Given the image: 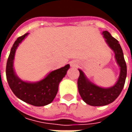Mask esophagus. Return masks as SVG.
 <instances>
[{"mask_svg": "<svg viewBox=\"0 0 132 132\" xmlns=\"http://www.w3.org/2000/svg\"><path fill=\"white\" fill-rule=\"evenodd\" d=\"M70 64H71V67H76L78 66V62H76V61H72L70 62Z\"/></svg>", "mask_w": 132, "mask_h": 132, "instance_id": "1", "label": "esophagus"}]
</instances>
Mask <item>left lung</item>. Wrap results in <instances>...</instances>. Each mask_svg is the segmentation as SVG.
<instances>
[{"mask_svg":"<svg viewBox=\"0 0 132 132\" xmlns=\"http://www.w3.org/2000/svg\"><path fill=\"white\" fill-rule=\"evenodd\" d=\"M105 42L114 53V58L119 66V76L115 84L110 88H102L95 85L87 78L84 72L78 69L80 76L78 79V88L80 97L86 104L91 106H104L114 101L121 93L127 77V65L122 47L119 42L112 37L108 31L102 32Z\"/></svg>","mask_w":132,"mask_h":132,"instance_id":"1","label":"left lung"}]
</instances>
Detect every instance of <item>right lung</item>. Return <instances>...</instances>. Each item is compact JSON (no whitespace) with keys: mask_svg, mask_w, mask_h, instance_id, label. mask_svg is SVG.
I'll return each mask as SVG.
<instances>
[{"mask_svg":"<svg viewBox=\"0 0 132 132\" xmlns=\"http://www.w3.org/2000/svg\"><path fill=\"white\" fill-rule=\"evenodd\" d=\"M29 33L20 37L13 44L7 59L6 78L7 83L16 97L34 106H44L51 103L56 95L59 85L70 68L69 64L49 72L43 79L37 82H28L20 79L14 69L16 49Z\"/></svg>","mask_w":132,"mask_h":132,"instance_id":"right-lung-1","label":"right lung"}]
</instances>
